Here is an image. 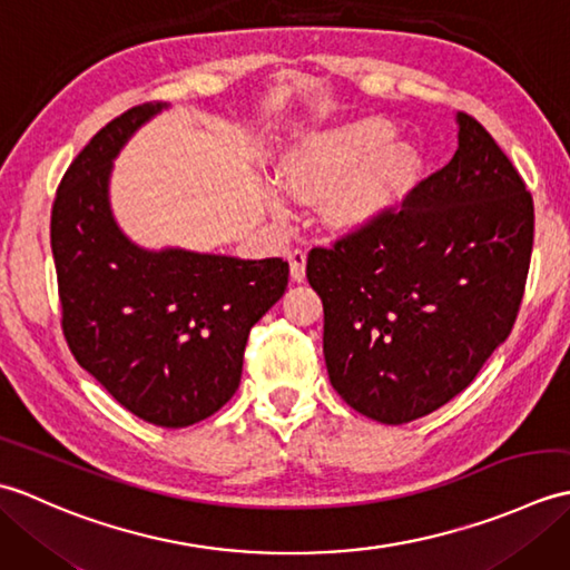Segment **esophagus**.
I'll return each mask as SVG.
<instances>
[{
	"mask_svg": "<svg viewBox=\"0 0 570 570\" xmlns=\"http://www.w3.org/2000/svg\"><path fill=\"white\" fill-rule=\"evenodd\" d=\"M288 266H292L294 282H304L306 278V252L304 249L288 252Z\"/></svg>",
	"mask_w": 570,
	"mask_h": 570,
	"instance_id": "esophagus-1",
	"label": "esophagus"
}]
</instances>
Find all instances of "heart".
Wrapping results in <instances>:
<instances>
[{
	"instance_id": "obj_1",
	"label": "heart",
	"mask_w": 570,
	"mask_h": 570,
	"mask_svg": "<svg viewBox=\"0 0 570 570\" xmlns=\"http://www.w3.org/2000/svg\"><path fill=\"white\" fill-rule=\"evenodd\" d=\"M392 127L362 119L306 139L286 156L282 178L298 198L331 190L325 217L331 225L353 229L392 210L419 180V156L404 141H390ZM274 213L284 215V200L272 193Z\"/></svg>"
}]
</instances>
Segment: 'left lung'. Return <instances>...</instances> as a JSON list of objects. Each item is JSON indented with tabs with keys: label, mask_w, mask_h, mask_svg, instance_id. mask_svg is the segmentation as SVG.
Here are the masks:
<instances>
[{
	"label": "left lung",
	"mask_w": 570,
	"mask_h": 570,
	"mask_svg": "<svg viewBox=\"0 0 570 570\" xmlns=\"http://www.w3.org/2000/svg\"><path fill=\"white\" fill-rule=\"evenodd\" d=\"M534 200L475 117L399 210L308 252L333 390L362 416L414 421L475 380L517 321Z\"/></svg>",
	"instance_id": "obj_1"
}]
</instances>
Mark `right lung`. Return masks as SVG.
<instances>
[{
  "instance_id": "obj_1",
  "label": "right lung",
  "mask_w": 570,
  "mask_h": 570,
  "mask_svg": "<svg viewBox=\"0 0 570 570\" xmlns=\"http://www.w3.org/2000/svg\"><path fill=\"white\" fill-rule=\"evenodd\" d=\"M164 107H131L76 156L53 200L51 249L78 365L135 416L184 429L237 392L249 331L284 296L288 262L149 252L117 227L112 159Z\"/></svg>"
}]
</instances>
